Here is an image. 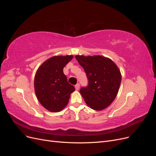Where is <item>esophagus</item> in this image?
Segmentation results:
<instances>
[{
    "label": "esophagus",
    "mask_w": 156,
    "mask_h": 156,
    "mask_svg": "<svg viewBox=\"0 0 156 156\" xmlns=\"http://www.w3.org/2000/svg\"><path fill=\"white\" fill-rule=\"evenodd\" d=\"M79 87H80V84L79 83L77 84L75 86V89H76V90H78L79 89Z\"/></svg>",
    "instance_id": "1"
}]
</instances>
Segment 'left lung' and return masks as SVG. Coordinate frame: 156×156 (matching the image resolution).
<instances>
[{"mask_svg":"<svg viewBox=\"0 0 156 156\" xmlns=\"http://www.w3.org/2000/svg\"><path fill=\"white\" fill-rule=\"evenodd\" d=\"M88 79V85L80 93L87 105L95 111L109 106L119 92L122 75L113 61L101 55L75 56Z\"/></svg>","mask_w":156,"mask_h":156,"instance_id":"8db88e82","label":"left lung"}]
</instances>
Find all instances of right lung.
Segmentation results:
<instances>
[{"label": "right lung", "mask_w": 156, "mask_h": 156, "mask_svg": "<svg viewBox=\"0 0 156 156\" xmlns=\"http://www.w3.org/2000/svg\"><path fill=\"white\" fill-rule=\"evenodd\" d=\"M73 55L54 56L45 60L37 69L34 90L41 105L53 112L62 111L68 105L75 87L68 82L63 68Z\"/></svg>", "instance_id": "right-lung-1"}]
</instances>
